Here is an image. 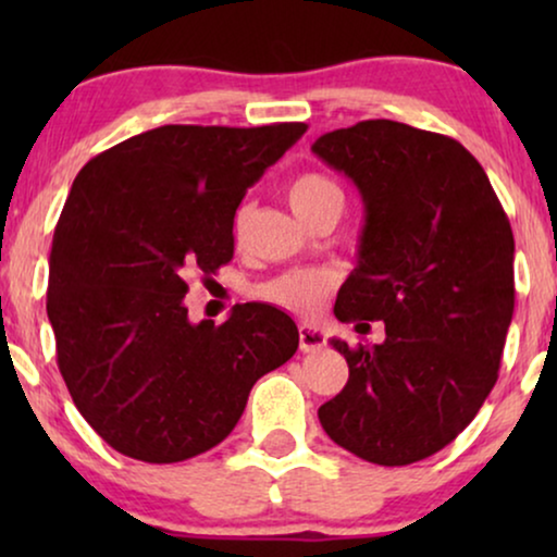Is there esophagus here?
I'll return each instance as SVG.
<instances>
[{"instance_id": "1", "label": "esophagus", "mask_w": 557, "mask_h": 557, "mask_svg": "<svg viewBox=\"0 0 557 557\" xmlns=\"http://www.w3.org/2000/svg\"><path fill=\"white\" fill-rule=\"evenodd\" d=\"M326 345L324 334L317 330V326H309V324H301L299 326V347L301 352H317V349H322Z\"/></svg>"}]
</instances>
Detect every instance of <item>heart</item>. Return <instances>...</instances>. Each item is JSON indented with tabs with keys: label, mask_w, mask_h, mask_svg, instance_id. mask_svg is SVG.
I'll use <instances>...</instances> for the list:
<instances>
[{
	"label": "heart",
	"mask_w": 557,
	"mask_h": 557,
	"mask_svg": "<svg viewBox=\"0 0 557 557\" xmlns=\"http://www.w3.org/2000/svg\"><path fill=\"white\" fill-rule=\"evenodd\" d=\"M288 202H292L296 215L304 220L314 215L317 210L326 208V205H342V189L337 187V182H332L326 174L304 172L292 182V187H288ZM248 215L250 208L243 205L238 215H235V225L243 227ZM332 284V273L326 271H292L269 281V284H263L258 288V296H261L263 301L273 304V307L292 311V314L309 317L322 307L324 296L330 294Z\"/></svg>",
	"instance_id": "1"
}]
</instances>
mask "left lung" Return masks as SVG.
<instances>
[{
	"label": "left lung",
	"mask_w": 557,
	"mask_h": 557,
	"mask_svg": "<svg viewBox=\"0 0 557 557\" xmlns=\"http://www.w3.org/2000/svg\"><path fill=\"white\" fill-rule=\"evenodd\" d=\"M311 151L364 202L334 317L385 322L383 345L332 339L349 380L319 423L360 459L406 467L451 444L497 383L515 311L512 227L451 136L372 119L319 136Z\"/></svg>",
	"instance_id": "8db88e82"
}]
</instances>
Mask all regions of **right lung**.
I'll return each mask as SVG.
<instances>
[{
	"instance_id": "right-lung-1",
	"label": "right lung",
	"mask_w": 557,
	"mask_h": 557,
	"mask_svg": "<svg viewBox=\"0 0 557 557\" xmlns=\"http://www.w3.org/2000/svg\"><path fill=\"white\" fill-rule=\"evenodd\" d=\"M307 132L170 124L90 159L50 250L48 319L75 408L119 454L174 463L240 421L258 377L292 360L294 319L235 304L227 322L187 319V278L233 258L248 187Z\"/></svg>"
}]
</instances>
